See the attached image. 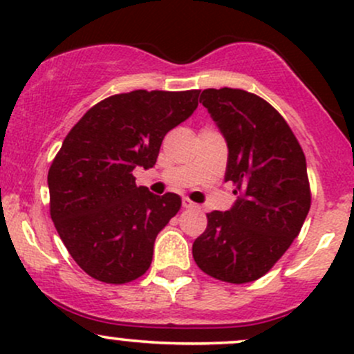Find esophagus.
<instances>
[{"instance_id": "34e87169", "label": "esophagus", "mask_w": 354, "mask_h": 354, "mask_svg": "<svg viewBox=\"0 0 354 354\" xmlns=\"http://www.w3.org/2000/svg\"><path fill=\"white\" fill-rule=\"evenodd\" d=\"M196 207H198V205L193 203V201L189 200V198H183V208L192 209V208H196Z\"/></svg>"}]
</instances>
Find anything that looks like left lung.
I'll use <instances>...</instances> for the list:
<instances>
[{"label":"left lung","mask_w":354,"mask_h":354,"mask_svg":"<svg viewBox=\"0 0 354 354\" xmlns=\"http://www.w3.org/2000/svg\"><path fill=\"white\" fill-rule=\"evenodd\" d=\"M200 102L227 141L225 181L239 198L228 212L207 213L193 259L218 281L245 284L266 275L301 232L310 208L306 156L286 119L262 97L207 88Z\"/></svg>","instance_id":"left-lung-1"}]
</instances>
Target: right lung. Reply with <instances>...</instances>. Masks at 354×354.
<instances>
[{
  "mask_svg": "<svg viewBox=\"0 0 354 354\" xmlns=\"http://www.w3.org/2000/svg\"><path fill=\"white\" fill-rule=\"evenodd\" d=\"M200 91H133L88 109L48 169L50 215L68 254L91 277L126 284L149 269L154 240L181 208L176 193L136 185L156 165L166 133L198 107Z\"/></svg>",
  "mask_w": 354,
  "mask_h": 354,
  "instance_id": "1",
  "label": "right lung"
}]
</instances>
